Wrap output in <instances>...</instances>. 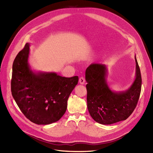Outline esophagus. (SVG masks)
Listing matches in <instances>:
<instances>
[{"label":"esophagus","mask_w":153,"mask_h":153,"mask_svg":"<svg viewBox=\"0 0 153 153\" xmlns=\"http://www.w3.org/2000/svg\"><path fill=\"white\" fill-rule=\"evenodd\" d=\"M79 81L80 84H81V85H84V84H85V79L83 77H81L79 78Z\"/></svg>","instance_id":"34e87169"}]
</instances>
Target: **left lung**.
<instances>
[{
	"mask_svg": "<svg viewBox=\"0 0 153 153\" xmlns=\"http://www.w3.org/2000/svg\"><path fill=\"white\" fill-rule=\"evenodd\" d=\"M135 81L125 91H112L106 82L107 67L93 63L86 70L87 106L90 116L96 122L111 125L126 120L134 112L141 91L142 78L136 57Z\"/></svg>",
	"mask_w": 153,
	"mask_h": 153,
	"instance_id": "1",
	"label": "left lung"
}]
</instances>
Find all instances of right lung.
<instances>
[{
    "label": "right lung",
    "mask_w": 153,
    "mask_h": 153,
    "mask_svg": "<svg viewBox=\"0 0 153 153\" xmlns=\"http://www.w3.org/2000/svg\"><path fill=\"white\" fill-rule=\"evenodd\" d=\"M29 46L27 43L14 60L12 95L27 119L37 125H49L65 114L68 98L79 78L62 77L55 72H33L28 63Z\"/></svg>",
    "instance_id": "obj_1"
}]
</instances>
